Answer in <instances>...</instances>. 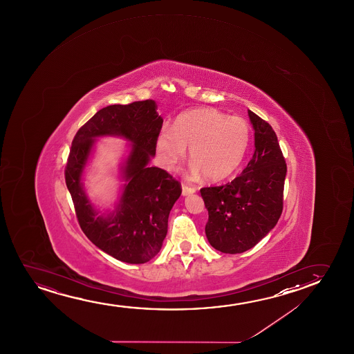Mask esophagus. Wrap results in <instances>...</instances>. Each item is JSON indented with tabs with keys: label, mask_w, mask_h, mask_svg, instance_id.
<instances>
[{
	"label": "esophagus",
	"mask_w": 354,
	"mask_h": 354,
	"mask_svg": "<svg viewBox=\"0 0 354 354\" xmlns=\"http://www.w3.org/2000/svg\"><path fill=\"white\" fill-rule=\"evenodd\" d=\"M197 191L196 187H189L187 185L183 184V196H189V194H194Z\"/></svg>",
	"instance_id": "34e87169"
}]
</instances>
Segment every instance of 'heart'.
I'll use <instances>...</instances> for the list:
<instances>
[{"label": "heart", "instance_id": "obj_1", "mask_svg": "<svg viewBox=\"0 0 354 354\" xmlns=\"http://www.w3.org/2000/svg\"><path fill=\"white\" fill-rule=\"evenodd\" d=\"M250 140L248 122L223 115L210 107L186 111L176 117L173 128L163 127L156 138V151L165 169H174L189 149L191 171L205 179L227 178L242 163Z\"/></svg>", "mask_w": 354, "mask_h": 354}]
</instances>
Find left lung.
I'll list each match as a JSON object with an SVG mask.
<instances>
[{
	"label": "left lung",
	"mask_w": 354,
	"mask_h": 354,
	"mask_svg": "<svg viewBox=\"0 0 354 354\" xmlns=\"http://www.w3.org/2000/svg\"><path fill=\"white\" fill-rule=\"evenodd\" d=\"M255 151L247 168L231 183L201 189L212 247L225 254H241L255 247L276 226L283 210L286 165L276 133L248 110Z\"/></svg>",
	"instance_id": "1"
}]
</instances>
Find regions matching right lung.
<instances>
[{
  "instance_id": "add662e5",
  "label": "right lung",
  "mask_w": 354,
  "mask_h": 354,
  "mask_svg": "<svg viewBox=\"0 0 354 354\" xmlns=\"http://www.w3.org/2000/svg\"><path fill=\"white\" fill-rule=\"evenodd\" d=\"M163 124L155 100L104 107L80 128L65 168L78 223L100 250L127 263H145L160 252L168 232V218L181 194L176 180L165 170L150 167L156 138ZM116 136L129 140L120 165V197L112 211L102 214L87 197L82 175L99 137Z\"/></svg>"
}]
</instances>
